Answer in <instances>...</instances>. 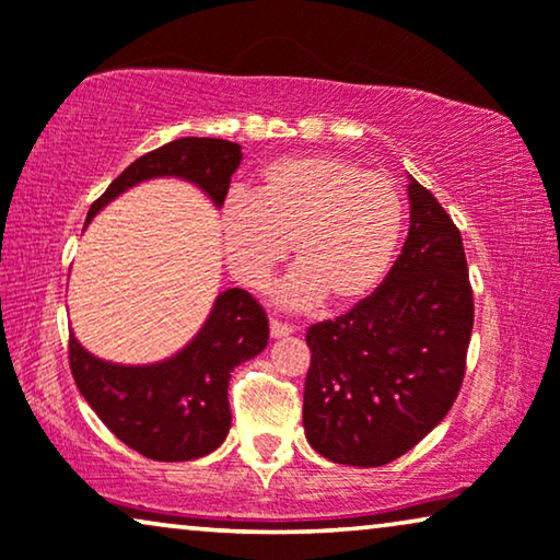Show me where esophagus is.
Returning a JSON list of instances; mask_svg holds the SVG:
<instances>
[{"mask_svg":"<svg viewBox=\"0 0 560 560\" xmlns=\"http://www.w3.org/2000/svg\"><path fill=\"white\" fill-rule=\"evenodd\" d=\"M293 334V326H288V324H282V320H270V336L272 339H282V336H290Z\"/></svg>","mask_w":560,"mask_h":560,"instance_id":"1","label":"esophagus"}]
</instances>
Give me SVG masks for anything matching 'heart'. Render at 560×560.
I'll return each instance as SVG.
<instances>
[{
    "label": "heart",
    "mask_w": 560,
    "mask_h": 560,
    "mask_svg": "<svg viewBox=\"0 0 560 560\" xmlns=\"http://www.w3.org/2000/svg\"><path fill=\"white\" fill-rule=\"evenodd\" d=\"M405 224L400 188L341 155H288L257 175L255 190L221 203L219 226L234 278L265 288L288 244L298 270L282 285L288 305L336 308L372 293L393 265Z\"/></svg>",
    "instance_id": "heart-1"
}]
</instances>
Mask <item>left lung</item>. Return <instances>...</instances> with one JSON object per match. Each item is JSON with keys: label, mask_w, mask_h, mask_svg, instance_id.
Masks as SVG:
<instances>
[{"label": "left lung", "mask_w": 560, "mask_h": 560, "mask_svg": "<svg viewBox=\"0 0 560 560\" xmlns=\"http://www.w3.org/2000/svg\"><path fill=\"white\" fill-rule=\"evenodd\" d=\"M408 196V240L385 282L305 334V439L334 464L395 462L446 418L464 382L474 295L462 232L416 178Z\"/></svg>", "instance_id": "1"}]
</instances>
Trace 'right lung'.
<instances>
[{"label": "right lung", "instance_id": "1", "mask_svg": "<svg viewBox=\"0 0 560 560\" xmlns=\"http://www.w3.org/2000/svg\"><path fill=\"white\" fill-rule=\"evenodd\" d=\"M242 148L213 137H180L137 158L91 203L86 224L127 188L152 178H183L224 203ZM270 326L255 298L242 288L219 293L217 303L178 354L158 364H112L86 351L71 334L68 359L79 393L121 443L155 462H190L224 443L232 410L229 380L236 364L267 347Z\"/></svg>", "mask_w": 560, "mask_h": 560}]
</instances>
